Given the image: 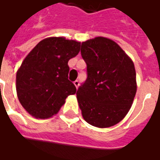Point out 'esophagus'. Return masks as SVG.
<instances>
[{"instance_id":"1","label":"esophagus","mask_w":160,"mask_h":160,"mask_svg":"<svg viewBox=\"0 0 160 160\" xmlns=\"http://www.w3.org/2000/svg\"><path fill=\"white\" fill-rule=\"evenodd\" d=\"M73 84H74V86L76 87V88L79 87V85H80V82H79V80H75V81H73Z\"/></svg>"}]
</instances>
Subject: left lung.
<instances>
[{
	"label": "left lung",
	"mask_w": 160,
	"mask_h": 160,
	"mask_svg": "<svg viewBox=\"0 0 160 160\" xmlns=\"http://www.w3.org/2000/svg\"><path fill=\"white\" fill-rule=\"evenodd\" d=\"M87 78L77 91L86 122L98 128L114 126L130 110L136 93L132 60L114 41L98 37L81 43Z\"/></svg>",
	"instance_id": "left-lung-1"
}]
</instances>
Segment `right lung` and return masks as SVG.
<instances>
[{
    "label": "right lung",
    "instance_id": "obj_1",
    "mask_svg": "<svg viewBox=\"0 0 160 160\" xmlns=\"http://www.w3.org/2000/svg\"><path fill=\"white\" fill-rule=\"evenodd\" d=\"M80 42L64 38L40 41L23 61L16 74L20 104L30 115L48 118L59 111L68 96L76 92L68 80V62L80 52Z\"/></svg>",
    "mask_w": 160,
    "mask_h": 160
}]
</instances>
